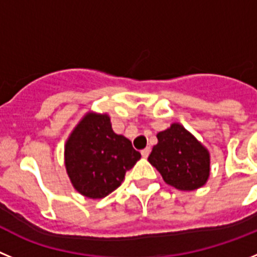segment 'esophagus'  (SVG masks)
Here are the masks:
<instances>
[{"instance_id":"34e87169","label":"esophagus","mask_w":257,"mask_h":257,"mask_svg":"<svg viewBox=\"0 0 257 257\" xmlns=\"http://www.w3.org/2000/svg\"><path fill=\"white\" fill-rule=\"evenodd\" d=\"M150 152H151V149H150V147H147V149L142 150V152H141V154H142L143 159H147V157H149V155H150Z\"/></svg>"}]
</instances>
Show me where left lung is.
<instances>
[{
	"instance_id": "left-lung-1",
	"label": "left lung",
	"mask_w": 257,
	"mask_h": 257,
	"mask_svg": "<svg viewBox=\"0 0 257 257\" xmlns=\"http://www.w3.org/2000/svg\"><path fill=\"white\" fill-rule=\"evenodd\" d=\"M149 161L164 182L179 191H195L210 177L209 150L182 124L173 123L157 133Z\"/></svg>"
}]
</instances>
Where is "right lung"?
<instances>
[{
	"mask_svg": "<svg viewBox=\"0 0 257 257\" xmlns=\"http://www.w3.org/2000/svg\"><path fill=\"white\" fill-rule=\"evenodd\" d=\"M64 159L75 191L96 200L123 183L141 154L128 138L112 131L107 114L88 111L66 140Z\"/></svg>",
	"mask_w": 257,
	"mask_h": 257,
	"instance_id": "add662e5",
	"label": "right lung"
}]
</instances>
